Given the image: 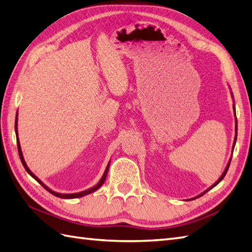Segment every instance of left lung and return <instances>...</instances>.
I'll return each mask as SVG.
<instances>
[{
    "label": "left lung",
    "instance_id": "8db88e82",
    "mask_svg": "<svg viewBox=\"0 0 252 252\" xmlns=\"http://www.w3.org/2000/svg\"><path fill=\"white\" fill-rule=\"evenodd\" d=\"M231 96L233 97V93H232V91H231ZM234 100V99H233ZM233 111H234V114H235V106H234V103H233ZM236 138H237V120H236V115H235V138H234V142H233V146H232V153H233V150H234V146H235V143H236ZM231 159H232V155H231V157H230V160H229V162H228V164H226V167H225V169H224V171L222 172V174H221V176L219 177V179L217 180V182L215 183V184H213V185L208 188V189H206L205 191H203L202 192L201 194H199V195H197V197L195 198H192L191 200H193V199H197V198H199V197H201V195H203L205 192H207L208 190H211L212 188H214L215 186L216 185H218V184L221 182L222 180H223V177L225 176V174H226V172H228V169H229V167H230V162H231Z\"/></svg>",
    "mask_w": 252,
    "mask_h": 252
}]
</instances>
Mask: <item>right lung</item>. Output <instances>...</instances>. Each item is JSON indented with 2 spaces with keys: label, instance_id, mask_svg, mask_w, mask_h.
<instances>
[{
  "label": "right lung",
  "instance_id": "obj_1",
  "mask_svg": "<svg viewBox=\"0 0 252 252\" xmlns=\"http://www.w3.org/2000/svg\"><path fill=\"white\" fill-rule=\"evenodd\" d=\"M15 131H16V137H17V145H18V152H19V156H20V159H21V162H22V164H23V167H24V169L27 170V172L33 177L34 180H36L37 181L40 185L44 187L45 189H47L49 192L50 193H52L53 195H55V197H59V198H61V199H76V198H81V197H84V195H87V194H90V193H92V192H94V191H96L97 189H99L101 186H102V184L105 183V181H106V177H107V174H108V171H109V167H110V161H109V163H108V165H107V168H106V170H105V172H103V175L101 176V179L99 180V182H98L95 186H93V187H91V188H89V189H87V190H84V191H81V192H76V193H60V192H55V191H53L52 189H50L49 187H47L44 183H42L37 176H36L32 171H31L30 169H29V167L27 165V162H26V160H24V158H23V154H22V151H21V146H20V141H19V138H18V111H17V114H16V121H15Z\"/></svg>",
  "mask_w": 252,
  "mask_h": 252
}]
</instances>
